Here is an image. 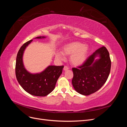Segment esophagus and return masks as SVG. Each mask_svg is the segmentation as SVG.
Returning a JSON list of instances; mask_svg holds the SVG:
<instances>
[{"mask_svg": "<svg viewBox=\"0 0 127 127\" xmlns=\"http://www.w3.org/2000/svg\"><path fill=\"white\" fill-rule=\"evenodd\" d=\"M69 69V68L67 66H64V71H66V70H68Z\"/></svg>", "mask_w": 127, "mask_h": 127, "instance_id": "1", "label": "esophagus"}]
</instances>
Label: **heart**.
Masks as SVG:
<instances>
[{"instance_id": "heart-1", "label": "heart", "mask_w": 127, "mask_h": 127, "mask_svg": "<svg viewBox=\"0 0 127 127\" xmlns=\"http://www.w3.org/2000/svg\"><path fill=\"white\" fill-rule=\"evenodd\" d=\"M63 52L57 51L56 58L60 60L64 59V55L70 56V61L72 64L79 66L86 60L89 53L90 48L87 44H83L78 42H72L66 44L63 47Z\"/></svg>"}]
</instances>
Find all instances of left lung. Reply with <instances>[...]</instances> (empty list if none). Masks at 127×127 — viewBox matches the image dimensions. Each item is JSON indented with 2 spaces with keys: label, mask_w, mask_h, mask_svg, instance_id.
I'll return each instance as SVG.
<instances>
[{
  "label": "left lung",
  "mask_w": 127,
  "mask_h": 127,
  "mask_svg": "<svg viewBox=\"0 0 127 127\" xmlns=\"http://www.w3.org/2000/svg\"><path fill=\"white\" fill-rule=\"evenodd\" d=\"M111 62L109 53L105 47L97 49L82 66L72 68V84L75 90L83 95L97 91L108 78Z\"/></svg>",
  "instance_id": "8db88e82"
}]
</instances>
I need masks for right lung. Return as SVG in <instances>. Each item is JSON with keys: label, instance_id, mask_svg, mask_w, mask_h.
Returning <instances> with one entry per match:
<instances>
[{"label": "right lung", "instance_id": "obj_1", "mask_svg": "<svg viewBox=\"0 0 127 127\" xmlns=\"http://www.w3.org/2000/svg\"><path fill=\"white\" fill-rule=\"evenodd\" d=\"M46 36H38L34 39H45ZM33 40L26 42L18 52L15 72L18 83L31 95L36 96H45L55 89L57 80L62 74L64 66L49 65L40 72L31 73L27 70L23 63V55L26 48Z\"/></svg>", "mask_w": 127, "mask_h": 127}]
</instances>
